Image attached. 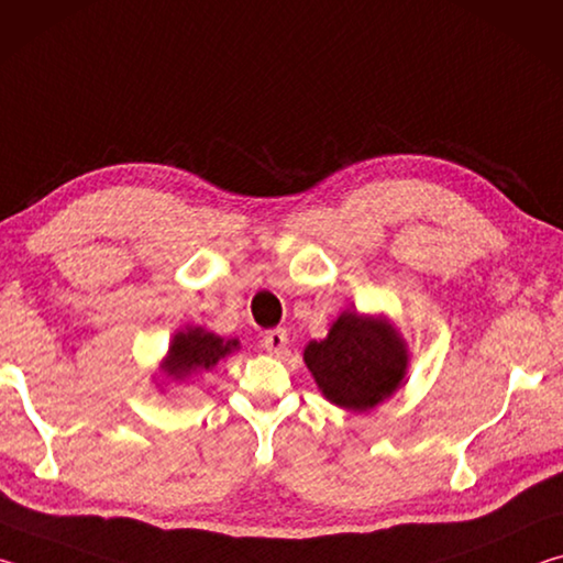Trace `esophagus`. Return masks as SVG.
Returning <instances> with one entry per match:
<instances>
[{
	"label": "esophagus",
	"mask_w": 563,
	"mask_h": 563,
	"mask_svg": "<svg viewBox=\"0 0 563 563\" xmlns=\"http://www.w3.org/2000/svg\"><path fill=\"white\" fill-rule=\"evenodd\" d=\"M285 345H288V332H285L283 328H275V330H268L263 335V347L271 352V355H280V352L285 350Z\"/></svg>",
	"instance_id": "1"
}]
</instances>
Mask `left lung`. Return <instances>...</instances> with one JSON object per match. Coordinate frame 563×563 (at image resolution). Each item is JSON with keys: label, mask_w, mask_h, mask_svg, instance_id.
Returning <instances> with one entry per match:
<instances>
[{"label": "left lung", "mask_w": 563, "mask_h": 563, "mask_svg": "<svg viewBox=\"0 0 563 563\" xmlns=\"http://www.w3.org/2000/svg\"><path fill=\"white\" fill-rule=\"evenodd\" d=\"M305 365L330 402L367 412L402 383L407 350L387 322L342 312L325 340L305 347Z\"/></svg>", "instance_id": "obj_1"}]
</instances>
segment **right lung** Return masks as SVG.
I'll use <instances>...</instances> for the list:
<instances>
[{"label": "right lung", "mask_w": 563, "mask_h": 563, "mask_svg": "<svg viewBox=\"0 0 563 563\" xmlns=\"http://www.w3.org/2000/svg\"><path fill=\"white\" fill-rule=\"evenodd\" d=\"M238 347V340H228L206 332L201 328H190L186 332H178L174 338V345L168 350L166 373L170 377H186L194 373H206L211 369L218 360L225 357L228 352Z\"/></svg>", "instance_id": "1"}]
</instances>
